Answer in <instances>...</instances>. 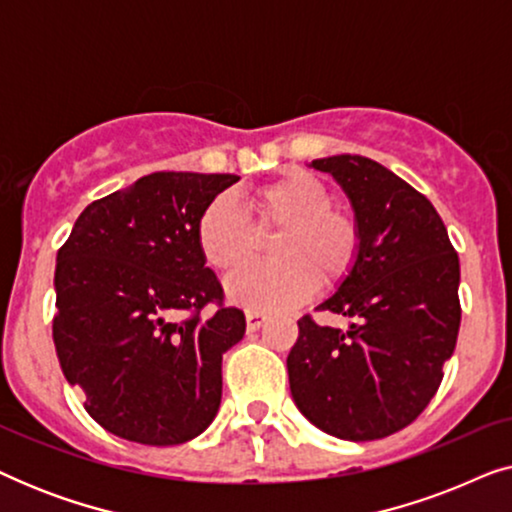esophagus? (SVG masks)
Here are the masks:
<instances>
[{
    "label": "esophagus",
    "instance_id": "1",
    "mask_svg": "<svg viewBox=\"0 0 512 512\" xmlns=\"http://www.w3.org/2000/svg\"><path fill=\"white\" fill-rule=\"evenodd\" d=\"M265 321H268V314L263 312H247V328L249 331H258Z\"/></svg>",
    "mask_w": 512,
    "mask_h": 512
}]
</instances>
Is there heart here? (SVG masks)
I'll return each instance as SVG.
<instances>
[{
  "mask_svg": "<svg viewBox=\"0 0 512 512\" xmlns=\"http://www.w3.org/2000/svg\"><path fill=\"white\" fill-rule=\"evenodd\" d=\"M254 223L221 195L198 221V249L209 268L233 272L247 265L261 240L270 265H251L226 282V296L249 312H277L303 303L317 282L335 286L361 254V226L345 207H333L328 188L307 172H286L247 195Z\"/></svg>",
  "mask_w": 512,
  "mask_h": 512,
  "instance_id": "1",
  "label": "heart"
}]
</instances>
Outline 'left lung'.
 Returning a JSON list of instances; mask_svg holds the SVG:
<instances>
[{
    "instance_id": "left-lung-1",
    "label": "left lung",
    "mask_w": 512,
    "mask_h": 512,
    "mask_svg": "<svg viewBox=\"0 0 512 512\" xmlns=\"http://www.w3.org/2000/svg\"><path fill=\"white\" fill-rule=\"evenodd\" d=\"M333 174L361 226V254L317 310L347 331L298 321L291 396L321 431L377 440L422 415L443 382L459 335V256L436 207L408 181L363 156L312 160Z\"/></svg>"
}]
</instances>
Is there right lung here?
Returning <instances> with one entry per match:
<instances>
[{"label": "right lung", "mask_w": 512, "mask_h": 512, "mask_svg": "<svg viewBox=\"0 0 512 512\" xmlns=\"http://www.w3.org/2000/svg\"><path fill=\"white\" fill-rule=\"evenodd\" d=\"M237 179L146 174L90 202L58 251L55 352L88 415L118 438L181 445L219 412L221 359L247 321L223 303L195 230ZM209 302L217 312L202 318Z\"/></svg>", "instance_id": "1"}]
</instances>
